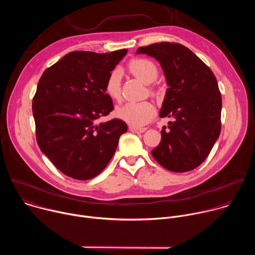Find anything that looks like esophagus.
<instances>
[{
  "label": "esophagus",
  "mask_w": 255,
  "mask_h": 255,
  "mask_svg": "<svg viewBox=\"0 0 255 255\" xmlns=\"http://www.w3.org/2000/svg\"><path fill=\"white\" fill-rule=\"evenodd\" d=\"M129 130L133 133H143L144 131H146V128H141V127H134V126H130Z\"/></svg>",
  "instance_id": "esophagus-1"
}]
</instances>
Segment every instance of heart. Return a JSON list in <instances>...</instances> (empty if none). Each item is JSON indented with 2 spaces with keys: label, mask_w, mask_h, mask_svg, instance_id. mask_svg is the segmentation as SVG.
I'll list each match as a JSON object with an SVG mask.
<instances>
[{
  "label": "heart",
  "mask_w": 255,
  "mask_h": 255,
  "mask_svg": "<svg viewBox=\"0 0 255 255\" xmlns=\"http://www.w3.org/2000/svg\"><path fill=\"white\" fill-rule=\"evenodd\" d=\"M129 68L133 74L146 84L152 83L158 75L156 65L149 59L137 58L129 63ZM122 69L120 67L113 68L109 74L105 83L106 94L118 100L121 96ZM115 115L120 120L134 127H140L147 124L155 115L154 106L147 101L128 102L119 106L115 110Z\"/></svg>",
  "instance_id": "obj_1"
}]
</instances>
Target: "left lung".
Wrapping results in <instances>:
<instances>
[{
  "mask_svg": "<svg viewBox=\"0 0 255 255\" xmlns=\"http://www.w3.org/2000/svg\"><path fill=\"white\" fill-rule=\"evenodd\" d=\"M137 54L154 57L168 86L161 118H173L161 130L152 149L154 159L173 172L198 167L209 155L221 131L222 98L212 70L188 47L160 42L139 47Z\"/></svg>",
  "mask_w": 255,
  "mask_h": 255,
  "instance_id": "8db88e82",
  "label": "left lung"
}]
</instances>
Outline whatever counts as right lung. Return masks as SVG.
<instances>
[{
    "mask_svg": "<svg viewBox=\"0 0 255 255\" xmlns=\"http://www.w3.org/2000/svg\"><path fill=\"white\" fill-rule=\"evenodd\" d=\"M127 49L109 53L72 51L48 67L32 102L40 150L65 175L87 180L113 157L127 125L97 121L114 110L105 83Z\"/></svg>",
    "mask_w": 255,
    "mask_h": 255,
    "instance_id": "obj_1",
    "label": "right lung"
}]
</instances>
